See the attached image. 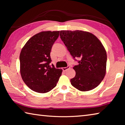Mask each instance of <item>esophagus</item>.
I'll return each mask as SVG.
<instances>
[{"mask_svg":"<svg viewBox=\"0 0 125 125\" xmlns=\"http://www.w3.org/2000/svg\"><path fill=\"white\" fill-rule=\"evenodd\" d=\"M70 68V67L69 66H68V67H63V68H62V70L63 71H67V69H69Z\"/></svg>","mask_w":125,"mask_h":125,"instance_id":"34e87169","label":"esophagus"}]
</instances>
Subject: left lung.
I'll list each match as a JSON object with an SVG mask.
<instances>
[{"instance_id":"left-lung-1","label":"left lung","mask_w":125,"mask_h":125,"mask_svg":"<svg viewBox=\"0 0 125 125\" xmlns=\"http://www.w3.org/2000/svg\"><path fill=\"white\" fill-rule=\"evenodd\" d=\"M60 35L73 57L80 59L73 67L75 76L71 79V84L82 92L94 89L106 74L107 54L102 43L87 31L62 30Z\"/></svg>"}]
</instances>
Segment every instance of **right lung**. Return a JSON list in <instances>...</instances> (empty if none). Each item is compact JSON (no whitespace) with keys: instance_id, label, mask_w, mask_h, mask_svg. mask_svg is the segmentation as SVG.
Returning <instances> with one entry per match:
<instances>
[{"instance_id":"obj_1","label":"right lung","mask_w":125,"mask_h":125,"mask_svg":"<svg viewBox=\"0 0 125 125\" xmlns=\"http://www.w3.org/2000/svg\"><path fill=\"white\" fill-rule=\"evenodd\" d=\"M60 31H42L31 37L20 54V72L26 85L37 93H46L53 89L62 75L51 62V51Z\"/></svg>"}]
</instances>
